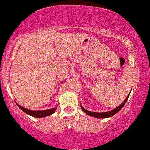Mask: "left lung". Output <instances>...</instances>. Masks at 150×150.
Returning <instances> with one entry per match:
<instances>
[{"label": "left lung", "mask_w": 150, "mask_h": 150, "mask_svg": "<svg viewBox=\"0 0 150 150\" xmlns=\"http://www.w3.org/2000/svg\"><path fill=\"white\" fill-rule=\"evenodd\" d=\"M130 93H131V92H130ZM130 93L129 94V95L127 96V98L125 99L124 101H123L119 106H118V107L115 108V109L112 110H110V111H108V112H92V111H89V110H86L82 105H81V108L82 109V110L85 112L86 115H90V116H92V117H95V118H110V117L112 116V115H114L115 114H116L117 112H118V111H119L120 110H121L122 108L123 107V105H124L125 103H126V101H127L128 98H129Z\"/></svg>", "instance_id": "8db88e82"}]
</instances>
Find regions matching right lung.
Returning a JSON list of instances; mask_svg holds the SVG:
<instances>
[{
    "label": "right lung",
    "mask_w": 150,
    "mask_h": 150,
    "mask_svg": "<svg viewBox=\"0 0 150 150\" xmlns=\"http://www.w3.org/2000/svg\"><path fill=\"white\" fill-rule=\"evenodd\" d=\"M16 105H18V107L21 110L24 111L25 113L28 114V115H31L32 117H35V118H45L46 116H49V115H52V113L55 112V111L56 110L57 106L55 108H52L47 109V110H29L25 108L22 107L20 105H18L16 103Z\"/></svg>",
    "instance_id": "right-lung-1"
}]
</instances>
